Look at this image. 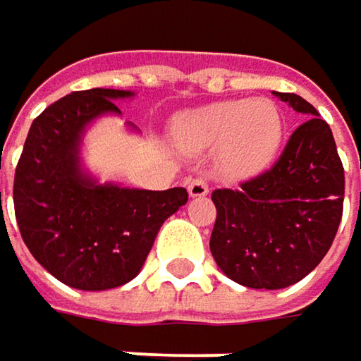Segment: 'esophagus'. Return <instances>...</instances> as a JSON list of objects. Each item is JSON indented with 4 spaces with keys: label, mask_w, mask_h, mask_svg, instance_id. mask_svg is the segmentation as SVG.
<instances>
[{
    "label": "esophagus",
    "mask_w": 361,
    "mask_h": 361,
    "mask_svg": "<svg viewBox=\"0 0 361 361\" xmlns=\"http://www.w3.org/2000/svg\"><path fill=\"white\" fill-rule=\"evenodd\" d=\"M188 194L192 198H202L209 194V183L202 180V178H196V180L188 181Z\"/></svg>",
    "instance_id": "1"
}]
</instances>
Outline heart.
I'll list each match as a JSON object with an SVG mask.
<instances>
[{
  "label": "heart",
  "mask_w": 361,
  "mask_h": 361,
  "mask_svg": "<svg viewBox=\"0 0 361 361\" xmlns=\"http://www.w3.org/2000/svg\"><path fill=\"white\" fill-rule=\"evenodd\" d=\"M285 134L281 109L269 99L213 103L178 117L176 145L192 154L216 148L223 173L244 178L262 171L277 157Z\"/></svg>",
  "instance_id": "b5f03b06"
}]
</instances>
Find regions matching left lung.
Masks as SVG:
<instances>
[{
    "label": "left lung",
    "mask_w": 361,
    "mask_h": 361,
    "mask_svg": "<svg viewBox=\"0 0 361 361\" xmlns=\"http://www.w3.org/2000/svg\"><path fill=\"white\" fill-rule=\"evenodd\" d=\"M275 94L308 119L289 136L271 169L238 190L213 192L214 262L252 289H283L312 273L343 214V163L329 123L300 94Z\"/></svg>",
    "instance_id": "left-lung-1"
}]
</instances>
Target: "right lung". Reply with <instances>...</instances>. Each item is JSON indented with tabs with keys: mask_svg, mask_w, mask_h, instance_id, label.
<instances>
[{
	"mask_svg": "<svg viewBox=\"0 0 361 361\" xmlns=\"http://www.w3.org/2000/svg\"><path fill=\"white\" fill-rule=\"evenodd\" d=\"M134 92L90 88L66 94L39 115L14 178V211L35 260L61 283L114 289L136 277L167 216L188 202L185 188L163 192L99 183L80 165L86 126L121 115L117 99Z\"/></svg>",
	"mask_w": 361,
	"mask_h": 361,
	"instance_id": "1",
	"label": "right lung"
}]
</instances>
